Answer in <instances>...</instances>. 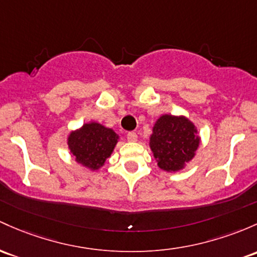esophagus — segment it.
Returning <instances> with one entry per match:
<instances>
[{
    "label": "esophagus",
    "mask_w": 257,
    "mask_h": 257,
    "mask_svg": "<svg viewBox=\"0 0 257 257\" xmlns=\"http://www.w3.org/2000/svg\"><path fill=\"white\" fill-rule=\"evenodd\" d=\"M126 140H128L129 143H135L138 140V135L137 133H134V132H131V133L126 134Z\"/></svg>",
    "instance_id": "obj_1"
}]
</instances>
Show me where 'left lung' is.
<instances>
[{"instance_id":"left-lung-1","label":"left lung","mask_w":257,"mask_h":257,"mask_svg":"<svg viewBox=\"0 0 257 257\" xmlns=\"http://www.w3.org/2000/svg\"><path fill=\"white\" fill-rule=\"evenodd\" d=\"M199 145L196 126L184 115L163 114L152 128L150 149L163 171L183 170L194 159Z\"/></svg>"}]
</instances>
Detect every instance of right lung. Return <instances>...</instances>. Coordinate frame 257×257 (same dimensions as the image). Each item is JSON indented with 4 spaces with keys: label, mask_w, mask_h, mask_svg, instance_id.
I'll return each mask as SVG.
<instances>
[{
    "label": "right lung",
    "mask_w": 257,
    "mask_h": 257,
    "mask_svg": "<svg viewBox=\"0 0 257 257\" xmlns=\"http://www.w3.org/2000/svg\"><path fill=\"white\" fill-rule=\"evenodd\" d=\"M118 134L96 122L85 123L81 128L70 132L67 144L75 161L91 171L105 165L118 143Z\"/></svg>",
    "instance_id": "right-lung-1"
}]
</instances>
